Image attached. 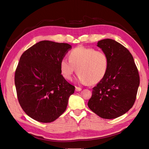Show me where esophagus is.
Wrapping results in <instances>:
<instances>
[{
    "instance_id": "obj_1",
    "label": "esophagus",
    "mask_w": 149,
    "mask_h": 149,
    "mask_svg": "<svg viewBox=\"0 0 149 149\" xmlns=\"http://www.w3.org/2000/svg\"><path fill=\"white\" fill-rule=\"evenodd\" d=\"M81 90H82V88H81L79 87H77V86L75 87V91H80Z\"/></svg>"
}]
</instances>
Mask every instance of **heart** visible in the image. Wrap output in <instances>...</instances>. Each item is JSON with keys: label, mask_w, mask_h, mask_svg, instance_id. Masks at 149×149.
Returning <instances> with one entry per match:
<instances>
[{"label": "heart", "mask_w": 149, "mask_h": 149, "mask_svg": "<svg viewBox=\"0 0 149 149\" xmlns=\"http://www.w3.org/2000/svg\"><path fill=\"white\" fill-rule=\"evenodd\" d=\"M69 59L63 58L60 61V72L66 80H71L76 72L77 81L81 84H96L102 81L107 74L109 59L107 54L93 48L83 46L71 50Z\"/></svg>", "instance_id": "b5f03b06"}]
</instances>
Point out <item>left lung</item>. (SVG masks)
Instances as JSON below:
<instances>
[{
  "instance_id": "8db88e82",
  "label": "left lung",
  "mask_w": 149,
  "mask_h": 149,
  "mask_svg": "<svg viewBox=\"0 0 149 149\" xmlns=\"http://www.w3.org/2000/svg\"><path fill=\"white\" fill-rule=\"evenodd\" d=\"M97 47L108 57L109 66L106 76L93 88L88 106L101 118H116L134 105L140 76L133 57L122 44L104 39Z\"/></svg>"
}]
</instances>
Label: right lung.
<instances>
[{"mask_svg": "<svg viewBox=\"0 0 149 149\" xmlns=\"http://www.w3.org/2000/svg\"><path fill=\"white\" fill-rule=\"evenodd\" d=\"M72 46L44 40L26 50L16 69L18 102L27 115L42 123L54 121L65 112L75 86L62 76L59 64Z\"/></svg>", "mask_w": 149, "mask_h": 149, "instance_id": "obj_1", "label": "right lung"}]
</instances>
